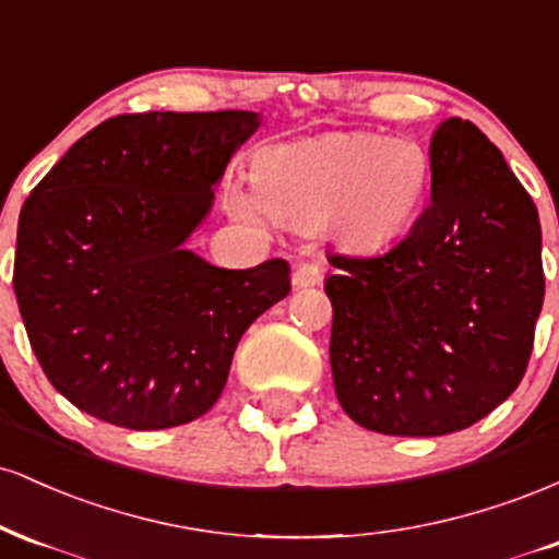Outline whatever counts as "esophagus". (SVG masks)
Returning a JSON list of instances; mask_svg holds the SVG:
<instances>
[{"label": "esophagus", "instance_id": "34e87169", "mask_svg": "<svg viewBox=\"0 0 559 559\" xmlns=\"http://www.w3.org/2000/svg\"><path fill=\"white\" fill-rule=\"evenodd\" d=\"M320 281H323V267H320L318 262H299V265L294 267V278H292L294 288L318 286Z\"/></svg>", "mask_w": 559, "mask_h": 559}]
</instances>
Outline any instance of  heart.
<instances>
[{
  "mask_svg": "<svg viewBox=\"0 0 559 559\" xmlns=\"http://www.w3.org/2000/svg\"><path fill=\"white\" fill-rule=\"evenodd\" d=\"M428 186L431 159L418 141L342 131L260 150L252 186L228 183L223 204L236 221L271 215L292 228H325L346 247L376 249L413 223Z\"/></svg>",
  "mask_w": 559,
  "mask_h": 559,
  "instance_id": "1",
  "label": "heart"
}]
</instances>
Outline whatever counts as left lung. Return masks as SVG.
I'll return each instance as SVG.
<instances>
[{
    "instance_id": "obj_1",
    "label": "left lung",
    "mask_w": 559,
    "mask_h": 559,
    "mask_svg": "<svg viewBox=\"0 0 559 559\" xmlns=\"http://www.w3.org/2000/svg\"><path fill=\"white\" fill-rule=\"evenodd\" d=\"M431 204L373 258L329 254L331 370L357 426L463 431L518 389L544 305L534 199L471 120L431 136Z\"/></svg>"
}]
</instances>
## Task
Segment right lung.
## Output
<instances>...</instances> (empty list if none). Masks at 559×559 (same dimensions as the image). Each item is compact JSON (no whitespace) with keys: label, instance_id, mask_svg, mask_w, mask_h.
I'll list each match as a JSON object with an SVG mask.
<instances>
[{"label":"right lung","instance_id":"add662e5","mask_svg":"<svg viewBox=\"0 0 559 559\" xmlns=\"http://www.w3.org/2000/svg\"><path fill=\"white\" fill-rule=\"evenodd\" d=\"M260 115H118L81 136L17 221L15 286L49 383L83 413L159 431L217 402L243 331L292 292L286 260L249 271L186 249Z\"/></svg>","mask_w":559,"mask_h":559}]
</instances>
